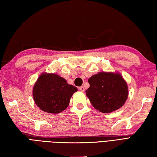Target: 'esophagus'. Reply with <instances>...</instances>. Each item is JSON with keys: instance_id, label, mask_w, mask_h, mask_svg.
<instances>
[{"instance_id": "34e87169", "label": "esophagus", "mask_w": 157, "mask_h": 157, "mask_svg": "<svg viewBox=\"0 0 157 157\" xmlns=\"http://www.w3.org/2000/svg\"><path fill=\"white\" fill-rule=\"evenodd\" d=\"M79 90H81V91H82V92H84V91H85V87H84V86H80L79 87Z\"/></svg>"}]
</instances>
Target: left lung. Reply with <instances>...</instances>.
Returning <instances> with one entry per match:
<instances>
[{
  "mask_svg": "<svg viewBox=\"0 0 157 157\" xmlns=\"http://www.w3.org/2000/svg\"><path fill=\"white\" fill-rule=\"evenodd\" d=\"M86 94L94 107L103 113L120 109L128 98V86L121 74L101 72L89 79Z\"/></svg>",
  "mask_w": 157,
  "mask_h": 157,
  "instance_id": "left-lung-1",
  "label": "left lung"
}]
</instances>
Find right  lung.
I'll return each mask as SVG.
<instances>
[{
	"label": "right lung",
	"mask_w": 157,
	"mask_h": 157,
	"mask_svg": "<svg viewBox=\"0 0 157 157\" xmlns=\"http://www.w3.org/2000/svg\"><path fill=\"white\" fill-rule=\"evenodd\" d=\"M78 90L56 74L43 73L33 87L34 102L43 111L57 114L65 110L73 93Z\"/></svg>",
	"instance_id": "obj_1"
}]
</instances>
